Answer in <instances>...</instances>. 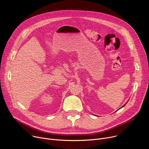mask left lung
<instances>
[{
    "mask_svg": "<svg viewBox=\"0 0 149 149\" xmlns=\"http://www.w3.org/2000/svg\"><path fill=\"white\" fill-rule=\"evenodd\" d=\"M124 106H125V105H123V107H124ZM121 108H122V107H121Z\"/></svg>",
    "mask_w": 149,
    "mask_h": 149,
    "instance_id": "1",
    "label": "left lung"
}]
</instances>
